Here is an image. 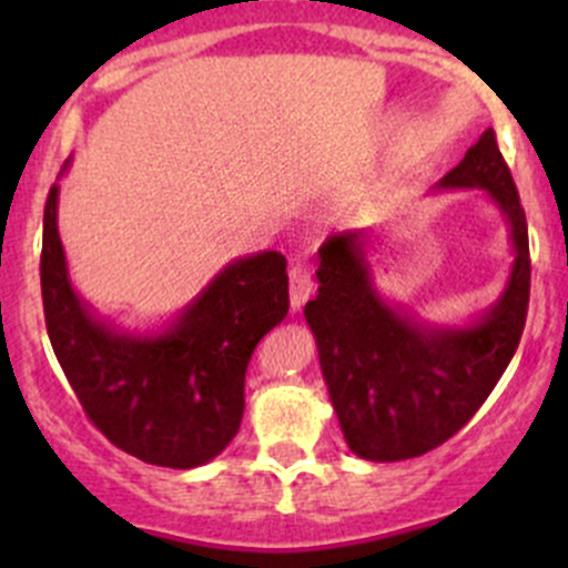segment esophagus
Returning a JSON list of instances; mask_svg holds the SVG:
<instances>
[{
	"instance_id": "obj_1",
	"label": "esophagus",
	"mask_w": 568,
	"mask_h": 568,
	"mask_svg": "<svg viewBox=\"0 0 568 568\" xmlns=\"http://www.w3.org/2000/svg\"><path fill=\"white\" fill-rule=\"evenodd\" d=\"M288 294H291V311H302L313 294V280L307 266H294L288 272Z\"/></svg>"
}]
</instances>
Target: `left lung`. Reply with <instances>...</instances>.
Here are the masks:
<instances>
[{"label": "left lung", "mask_w": 568, "mask_h": 568, "mask_svg": "<svg viewBox=\"0 0 568 568\" xmlns=\"http://www.w3.org/2000/svg\"><path fill=\"white\" fill-rule=\"evenodd\" d=\"M434 189H480L506 222L514 261L495 305L464 324H439L379 288L376 231L326 239L305 321L343 439L359 459H415L454 437L495 390L525 329L528 222L495 131L486 129Z\"/></svg>", "instance_id": "8db88e82"}]
</instances>
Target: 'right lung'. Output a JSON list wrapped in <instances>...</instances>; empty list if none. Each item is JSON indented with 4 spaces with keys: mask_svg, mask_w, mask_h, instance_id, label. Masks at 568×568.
<instances>
[{
    "mask_svg": "<svg viewBox=\"0 0 568 568\" xmlns=\"http://www.w3.org/2000/svg\"><path fill=\"white\" fill-rule=\"evenodd\" d=\"M57 205L60 183L43 211L40 288L49 341L79 404L136 459L173 469L209 464L242 426L257 341L288 316L285 257L274 250L236 257L162 326L125 329L73 288Z\"/></svg>",
    "mask_w": 568,
    "mask_h": 568,
    "instance_id": "add662e5",
    "label": "right lung"
}]
</instances>
